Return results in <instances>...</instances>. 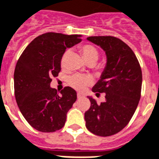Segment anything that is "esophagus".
Masks as SVG:
<instances>
[{
  "instance_id": "esophagus-1",
  "label": "esophagus",
  "mask_w": 159,
  "mask_h": 159,
  "mask_svg": "<svg viewBox=\"0 0 159 159\" xmlns=\"http://www.w3.org/2000/svg\"><path fill=\"white\" fill-rule=\"evenodd\" d=\"M77 97H78V99H80V98L83 97V95L80 94V93H78V94H77Z\"/></svg>"
}]
</instances>
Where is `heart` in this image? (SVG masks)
Wrapping results in <instances>:
<instances>
[{
	"mask_svg": "<svg viewBox=\"0 0 159 159\" xmlns=\"http://www.w3.org/2000/svg\"><path fill=\"white\" fill-rule=\"evenodd\" d=\"M80 52L82 53L83 58L86 62L89 61H95L98 59L99 53H98L97 49L95 48L92 45L89 44H85L83 45L80 48ZM67 56H68V51L64 52L61 58V65L64 66V64L66 63ZM69 84L74 88L77 89L79 91H82L86 88L89 84H90V79L88 77H85L84 75H75L72 77H70L69 80Z\"/></svg>",
	"mask_w": 159,
	"mask_h": 159,
	"instance_id": "obj_1",
	"label": "heart"
}]
</instances>
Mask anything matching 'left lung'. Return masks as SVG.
I'll use <instances>...</instances> for the list:
<instances>
[{
  "mask_svg": "<svg viewBox=\"0 0 159 159\" xmlns=\"http://www.w3.org/2000/svg\"><path fill=\"white\" fill-rule=\"evenodd\" d=\"M87 40L104 50L107 63L92 88L96 95L105 93L106 101L98 104L88 96L90 107L84 113L85 126L93 134L108 137L121 131L132 119L141 97L142 70L134 52L120 39L95 36Z\"/></svg>",
  "mask_w": 159,
  "mask_h": 159,
  "instance_id": "8db88e82",
  "label": "left lung"
}]
</instances>
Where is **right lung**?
<instances>
[{
    "label": "right lung",
    "mask_w": 159,
    "mask_h": 159,
    "mask_svg": "<svg viewBox=\"0 0 159 159\" xmlns=\"http://www.w3.org/2000/svg\"><path fill=\"white\" fill-rule=\"evenodd\" d=\"M81 35L46 33L31 42L16 63L14 89L21 114L33 128L43 132L61 129L67 112L77 99L71 87L58 94L50 87L52 76L61 70V58L66 48L81 42Z\"/></svg>",
    "instance_id": "right-lung-1"
}]
</instances>
